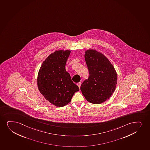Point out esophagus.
Returning <instances> with one entry per match:
<instances>
[{"mask_svg": "<svg viewBox=\"0 0 150 150\" xmlns=\"http://www.w3.org/2000/svg\"><path fill=\"white\" fill-rule=\"evenodd\" d=\"M81 83L80 82H78V83H77V85L79 87V88L80 87V86H81Z\"/></svg>", "mask_w": 150, "mask_h": 150, "instance_id": "obj_1", "label": "esophagus"}]
</instances>
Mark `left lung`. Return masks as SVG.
Instances as JSON below:
<instances>
[{"label": "left lung", "mask_w": 150, "mask_h": 150, "mask_svg": "<svg viewBox=\"0 0 150 150\" xmlns=\"http://www.w3.org/2000/svg\"><path fill=\"white\" fill-rule=\"evenodd\" d=\"M85 62L89 77L82 83L80 89L88 102L100 104L112 96L116 87L117 74L113 65L98 50H85Z\"/></svg>", "instance_id": "8db88e82"}]
</instances>
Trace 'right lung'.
<instances>
[{
  "mask_svg": "<svg viewBox=\"0 0 150 150\" xmlns=\"http://www.w3.org/2000/svg\"><path fill=\"white\" fill-rule=\"evenodd\" d=\"M71 53L69 50H59L49 55L43 61L37 76V86L41 94L51 104L64 107L79 91L73 82L65 66Z\"/></svg>",
  "mask_w": 150,
  "mask_h": 150,
  "instance_id": "add662e5",
  "label": "right lung"
}]
</instances>
